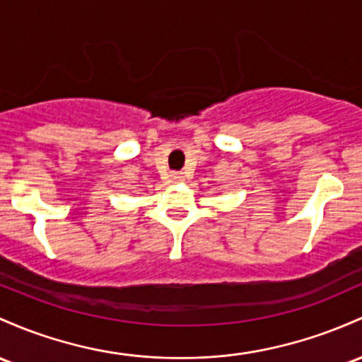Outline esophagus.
I'll return each instance as SVG.
<instances>
[{
    "mask_svg": "<svg viewBox=\"0 0 362 362\" xmlns=\"http://www.w3.org/2000/svg\"><path fill=\"white\" fill-rule=\"evenodd\" d=\"M184 180V175L182 173H172V182H182Z\"/></svg>",
    "mask_w": 362,
    "mask_h": 362,
    "instance_id": "obj_1",
    "label": "esophagus"
}]
</instances>
